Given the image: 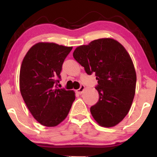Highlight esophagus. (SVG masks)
<instances>
[{"instance_id":"esophagus-1","label":"esophagus","mask_w":157,"mask_h":157,"mask_svg":"<svg viewBox=\"0 0 157 157\" xmlns=\"http://www.w3.org/2000/svg\"><path fill=\"white\" fill-rule=\"evenodd\" d=\"M84 89H85V86H84V85H81L80 88L77 90V93H78V94H82V93H83Z\"/></svg>"}]
</instances>
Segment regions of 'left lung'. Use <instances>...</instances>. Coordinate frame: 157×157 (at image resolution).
<instances>
[{"instance_id":"1","label":"left lung","mask_w":157,"mask_h":157,"mask_svg":"<svg viewBox=\"0 0 157 157\" xmlns=\"http://www.w3.org/2000/svg\"><path fill=\"white\" fill-rule=\"evenodd\" d=\"M73 57L88 75L95 73L96 104L90 108L100 126L116 125L128 113L135 95L136 74L125 48L110 38L99 39L76 48Z\"/></svg>"}]
</instances>
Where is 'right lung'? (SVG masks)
<instances>
[{
	"label": "right lung",
	"instance_id": "1",
	"mask_svg": "<svg viewBox=\"0 0 157 157\" xmlns=\"http://www.w3.org/2000/svg\"><path fill=\"white\" fill-rule=\"evenodd\" d=\"M73 47L40 42L23 59L19 76L20 91L32 115L39 123L55 127L68 116L75 92L58 89L60 73Z\"/></svg>",
	"mask_w": 157,
	"mask_h": 157
}]
</instances>
